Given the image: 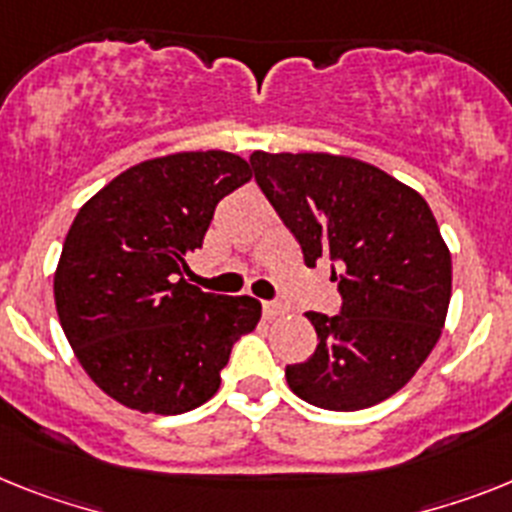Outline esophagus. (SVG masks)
Here are the masks:
<instances>
[{
  "label": "esophagus",
  "instance_id": "1",
  "mask_svg": "<svg viewBox=\"0 0 512 512\" xmlns=\"http://www.w3.org/2000/svg\"><path fill=\"white\" fill-rule=\"evenodd\" d=\"M263 312H265V317H270V320H273V317L286 315V312H289V307L281 302H263Z\"/></svg>",
  "mask_w": 512,
  "mask_h": 512
}]
</instances>
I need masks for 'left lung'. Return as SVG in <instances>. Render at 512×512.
<instances>
[{
	"mask_svg": "<svg viewBox=\"0 0 512 512\" xmlns=\"http://www.w3.org/2000/svg\"><path fill=\"white\" fill-rule=\"evenodd\" d=\"M249 163L304 263H336L343 296L341 315L307 312L317 349L286 367L289 388L328 411L385 401L427 362L448 317L453 263L427 200L359 158L255 150Z\"/></svg>",
	"mask_w": 512,
	"mask_h": 512,
	"instance_id": "left-lung-1",
	"label": "left lung"
}]
</instances>
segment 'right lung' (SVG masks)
I'll use <instances>...</instances> for the list:
<instances>
[{
  "mask_svg": "<svg viewBox=\"0 0 512 512\" xmlns=\"http://www.w3.org/2000/svg\"><path fill=\"white\" fill-rule=\"evenodd\" d=\"M249 179L236 153L187 150L130 166L77 210L54 273L57 315L90 380L127 409L203 406L234 343L257 328V299L184 278L216 205Z\"/></svg>",
  "mask_w": 512,
  "mask_h": 512,
  "instance_id": "1",
  "label": "right lung"
}]
</instances>
